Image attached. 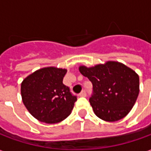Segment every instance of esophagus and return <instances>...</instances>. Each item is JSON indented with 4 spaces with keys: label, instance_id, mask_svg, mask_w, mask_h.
<instances>
[{
    "label": "esophagus",
    "instance_id": "obj_1",
    "mask_svg": "<svg viewBox=\"0 0 151 151\" xmlns=\"http://www.w3.org/2000/svg\"><path fill=\"white\" fill-rule=\"evenodd\" d=\"M86 95V91H84V90L79 94V96H81V97H85Z\"/></svg>",
    "mask_w": 151,
    "mask_h": 151
}]
</instances>
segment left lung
Segmentation results:
<instances>
[{"instance_id":"1","label":"left lung","mask_w":151,"mask_h":151,"mask_svg":"<svg viewBox=\"0 0 151 151\" xmlns=\"http://www.w3.org/2000/svg\"><path fill=\"white\" fill-rule=\"evenodd\" d=\"M79 71L92 82L90 103L99 118L117 121L132 110L139 94V76L133 69L109 60L92 67L79 66Z\"/></svg>"}]
</instances>
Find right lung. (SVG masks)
Segmentation results:
<instances>
[{
  "label": "right lung",
  "mask_w": 151,
  "mask_h": 151,
  "mask_svg": "<svg viewBox=\"0 0 151 151\" xmlns=\"http://www.w3.org/2000/svg\"><path fill=\"white\" fill-rule=\"evenodd\" d=\"M67 69L45 67L28 75L21 84L23 104L41 122L56 124L71 114L77 97L63 84Z\"/></svg>",
  "instance_id": "1"
}]
</instances>
